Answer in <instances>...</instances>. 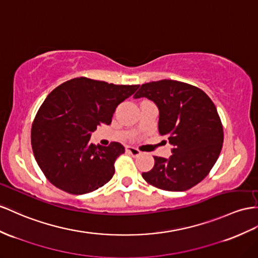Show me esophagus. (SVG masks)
<instances>
[{"label":"esophagus","instance_id":"obj_1","mask_svg":"<svg viewBox=\"0 0 258 258\" xmlns=\"http://www.w3.org/2000/svg\"><path fill=\"white\" fill-rule=\"evenodd\" d=\"M126 153L132 155L133 157H137V156L141 155V151L140 150H138L137 148L132 147V146H126Z\"/></svg>","mask_w":258,"mask_h":258}]
</instances>
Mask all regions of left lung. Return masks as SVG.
Returning a JSON list of instances; mask_svg holds the SVG:
<instances>
[{
	"mask_svg": "<svg viewBox=\"0 0 258 258\" xmlns=\"http://www.w3.org/2000/svg\"><path fill=\"white\" fill-rule=\"evenodd\" d=\"M159 109L158 128L172 145L169 159L154 157L155 166L143 172L150 185L182 192L203 181L220 155L223 128L216 105L205 92L186 83L162 79L146 83L134 95Z\"/></svg>",
	"mask_w": 258,
	"mask_h": 258,
	"instance_id": "obj_1",
	"label": "left lung"
}]
</instances>
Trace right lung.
<instances>
[{"mask_svg":"<svg viewBox=\"0 0 258 258\" xmlns=\"http://www.w3.org/2000/svg\"><path fill=\"white\" fill-rule=\"evenodd\" d=\"M140 85H114L87 77L73 78L52 90L31 127V147L45 177L66 193L82 195L108 183L125 148L90 143L100 124H111L116 107Z\"/></svg>","mask_w":258,"mask_h":258,"instance_id":"1","label":"right lung"}]
</instances>
